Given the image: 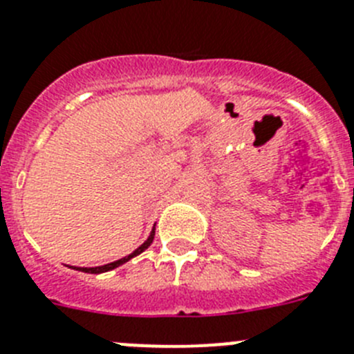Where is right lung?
Returning <instances> with one entry per match:
<instances>
[{
  "label": "right lung",
  "mask_w": 354,
  "mask_h": 354,
  "mask_svg": "<svg viewBox=\"0 0 354 354\" xmlns=\"http://www.w3.org/2000/svg\"><path fill=\"white\" fill-rule=\"evenodd\" d=\"M153 238H155V225H153V229H151V232H149L148 240H146L142 245H139V247L136 248V250H133L132 254H129V256L122 257V259H118V261H113V263L102 264V266H95V268H79V266H74V270H77V272H84V273L111 272V270H114V268H118V266H122V264H125L127 261H130V259H132V257H136V256H139V254H141V252H145L146 248H148L149 245L153 243ZM70 268H72V266H70Z\"/></svg>",
  "instance_id": "right-lung-1"
}]
</instances>
